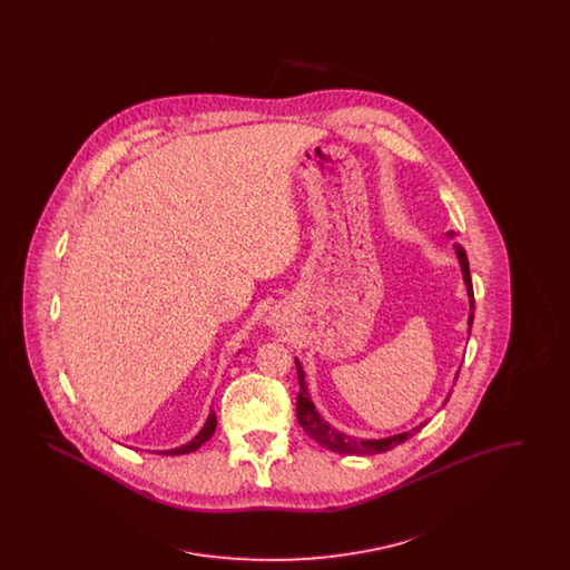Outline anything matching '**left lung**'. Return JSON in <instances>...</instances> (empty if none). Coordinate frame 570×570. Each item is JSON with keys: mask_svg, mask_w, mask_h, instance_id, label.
I'll use <instances>...</instances> for the list:
<instances>
[{"mask_svg": "<svg viewBox=\"0 0 570 570\" xmlns=\"http://www.w3.org/2000/svg\"><path fill=\"white\" fill-rule=\"evenodd\" d=\"M455 233H451L453 237ZM455 254L460 258L461 275H463V284H465V293H468V301H470V314H468V335L472 328V321H474V291H472V277H470V265H468V256L463 252L460 244H453ZM297 363L298 376V395H297V419L298 425L303 428V432L309 435L312 440H316L318 444H323L328 451L340 453V455H374V453H386L395 446H400L402 442H406L407 438L419 434L423 430L425 423H421L419 428H412L410 432L404 434L386 435V438H354V435L344 434L340 430H335L331 423H326L323 414L316 410L309 391H307V382H305V372L303 365ZM460 374V372H458ZM458 380V376H455ZM451 397V395H449ZM449 397L444 400V404L449 402Z\"/></svg>", "mask_w": 570, "mask_h": 570, "instance_id": "obj_1", "label": "left lung"}]
</instances>
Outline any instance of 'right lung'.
Masks as SVG:
<instances>
[{"mask_svg": "<svg viewBox=\"0 0 570 570\" xmlns=\"http://www.w3.org/2000/svg\"><path fill=\"white\" fill-rule=\"evenodd\" d=\"M217 419L216 412H214V407L209 410V416H207V421H205V425H203V430L198 432V434L191 438L190 442H186V444H181V446H177V449H168V451H156V453H160V455H186V453H194L196 449H200L214 432H216Z\"/></svg>", "mask_w": 570, "mask_h": 570, "instance_id": "add662e5", "label": "right lung"}]
</instances>
